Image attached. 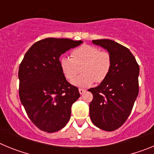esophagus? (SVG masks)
Listing matches in <instances>:
<instances>
[{
    "label": "esophagus",
    "instance_id": "1",
    "mask_svg": "<svg viewBox=\"0 0 154 154\" xmlns=\"http://www.w3.org/2000/svg\"><path fill=\"white\" fill-rule=\"evenodd\" d=\"M79 92L80 94H83L85 92V90L83 89H79Z\"/></svg>",
    "mask_w": 154,
    "mask_h": 154
}]
</instances>
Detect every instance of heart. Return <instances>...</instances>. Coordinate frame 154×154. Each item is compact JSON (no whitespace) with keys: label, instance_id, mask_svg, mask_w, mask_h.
Masks as SVG:
<instances>
[{"label":"heart","instance_id":"obj_1","mask_svg":"<svg viewBox=\"0 0 154 154\" xmlns=\"http://www.w3.org/2000/svg\"><path fill=\"white\" fill-rule=\"evenodd\" d=\"M59 65L65 78L79 87L90 86L94 82L100 83L107 78L111 70L112 59L109 52L100 51L90 45H82L71 52V58L62 57Z\"/></svg>","mask_w":154,"mask_h":154}]
</instances>
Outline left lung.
I'll use <instances>...</instances> for the list:
<instances>
[{
    "mask_svg": "<svg viewBox=\"0 0 154 154\" xmlns=\"http://www.w3.org/2000/svg\"><path fill=\"white\" fill-rule=\"evenodd\" d=\"M92 43L109 51L112 66L107 78L88 90L93 96L90 119L99 129L113 131L126 122L138 96L140 67L131 51L117 42L100 39Z\"/></svg>",
    "mask_w": 154,
    "mask_h": 154,
    "instance_id": "obj_1",
    "label": "left lung"
}]
</instances>
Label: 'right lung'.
I'll return each instance as SVG.
<instances>
[{
    "mask_svg": "<svg viewBox=\"0 0 154 154\" xmlns=\"http://www.w3.org/2000/svg\"><path fill=\"white\" fill-rule=\"evenodd\" d=\"M82 43L69 38L42 39L30 48L20 64V99L29 119L42 131H58L70 119L72 105L80 94L65 79L59 57Z\"/></svg>",
    "mask_w": 154,
    "mask_h": 154,
    "instance_id": "right-lung-1",
    "label": "right lung"
}]
</instances>
